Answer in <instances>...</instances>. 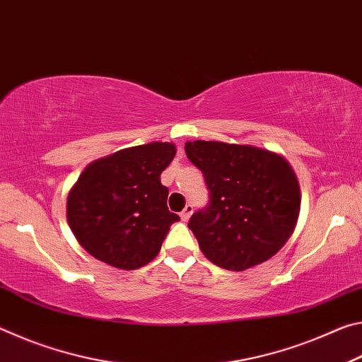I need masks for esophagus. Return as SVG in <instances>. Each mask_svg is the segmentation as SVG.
I'll return each mask as SVG.
<instances>
[{"label":"esophagus","instance_id":"34e87169","mask_svg":"<svg viewBox=\"0 0 362 362\" xmlns=\"http://www.w3.org/2000/svg\"><path fill=\"white\" fill-rule=\"evenodd\" d=\"M192 214H193V206H187L185 209H183L182 212H180V218H182V222H188V218L192 217Z\"/></svg>","mask_w":362,"mask_h":362}]
</instances>
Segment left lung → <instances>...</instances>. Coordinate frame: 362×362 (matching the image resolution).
I'll list each match as a JSON object with an SVG mask.
<instances>
[{"instance_id": "obj_1", "label": "left lung", "mask_w": 362, "mask_h": 362, "mask_svg": "<svg viewBox=\"0 0 362 362\" xmlns=\"http://www.w3.org/2000/svg\"><path fill=\"white\" fill-rule=\"evenodd\" d=\"M189 161L204 174L211 201L193 214V231L206 259L244 272L267 262L296 230L300 185L291 163L255 145L194 140Z\"/></svg>"}]
</instances>
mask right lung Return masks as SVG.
Returning a JSON list of instances; mask_svg holds the SVG:
<instances>
[{
    "mask_svg": "<svg viewBox=\"0 0 362 362\" xmlns=\"http://www.w3.org/2000/svg\"><path fill=\"white\" fill-rule=\"evenodd\" d=\"M175 153L173 142H151L86 166L66 198V220L86 252L119 269L155 259L180 220L168 209L169 189L161 183Z\"/></svg>",
    "mask_w": 362,
    "mask_h": 362,
    "instance_id": "right-lung-1",
    "label": "right lung"
}]
</instances>
